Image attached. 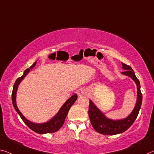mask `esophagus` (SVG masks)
Masks as SVG:
<instances>
[{
    "instance_id": "obj_1",
    "label": "esophagus",
    "mask_w": 154,
    "mask_h": 154,
    "mask_svg": "<svg viewBox=\"0 0 154 154\" xmlns=\"http://www.w3.org/2000/svg\"><path fill=\"white\" fill-rule=\"evenodd\" d=\"M77 94L78 96H84V95L87 94V90L84 88H81L79 89L77 91Z\"/></svg>"
}]
</instances>
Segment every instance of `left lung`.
Segmentation results:
<instances>
[{"label":"left lung","instance_id":"left-lung-1","mask_svg":"<svg viewBox=\"0 0 154 154\" xmlns=\"http://www.w3.org/2000/svg\"><path fill=\"white\" fill-rule=\"evenodd\" d=\"M121 63L124 70L122 74L131 77L136 83L137 86V100L134 109L130 115L124 119L116 121L107 118L101 111L97 108L93 102L90 100L88 115L92 125L97 132L105 135H115L125 131L137 118L142 104L143 95L140 91V82L136 77L132 68L130 66Z\"/></svg>","mask_w":154,"mask_h":154}]
</instances>
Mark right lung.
<instances>
[{
    "mask_svg": "<svg viewBox=\"0 0 154 154\" xmlns=\"http://www.w3.org/2000/svg\"><path fill=\"white\" fill-rule=\"evenodd\" d=\"M35 64H36V62H34L33 65L31 66L29 68H27V69L24 70L23 76H21L20 77H19L16 79L15 84L14 85L13 91H12V94H11L12 103H13V106L14 107V108H15L16 111L18 112V114L20 115L22 120L24 121V123H25L31 130H33V131H35V132L38 134H40L53 133L59 130L62 127L63 124L64 123L66 117L67 116L70 107L72 106V104L75 103V101H76L77 99V95L76 94H75L74 95H72L70 98L68 99L67 101L65 102V103L62 106V108H60L59 112H57V114H56L53 119H51V120L46 122V123H32V122H31L30 121L27 120V119H26L25 117L23 115V114L21 113L20 110L18 109V107H17L16 101V92H17V89H18V85L20 84V82L26 77V75L28 74L29 71H30V70L32 69L34 66H35Z\"/></svg>",
    "mask_w": 154,
    "mask_h": 154,
    "instance_id": "1",
    "label": "right lung"
}]
</instances>
